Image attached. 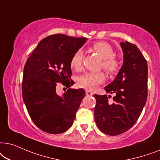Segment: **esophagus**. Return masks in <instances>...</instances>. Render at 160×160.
<instances>
[{
    "label": "esophagus",
    "mask_w": 160,
    "mask_h": 160,
    "mask_svg": "<svg viewBox=\"0 0 160 160\" xmlns=\"http://www.w3.org/2000/svg\"><path fill=\"white\" fill-rule=\"evenodd\" d=\"M86 93L87 96H92L93 95V93L91 92V91H88V90H86Z\"/></svg>",
    "instance_id": "esophagus-1"
}]
</instances>
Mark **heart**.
Returning <instances> with one entry per match:
<instances>
[{
  "label": "heart",
  "instance_id": "1",
  "mask_svg": "<svg viewBox=\"0 0 160 160\" xmlns=\"http://www.w3.org/2000/svg\"><path fill=\"white\" fill-rule=\"evenodd\" d=\"M92 50L103 58L102 67L108 74H115L120 67L118 61L113 56V48L110 44L105 42H98L93 44ZM83 52L82 50H78L72 55L70 60V66L75 71H80L82 67ZM105 76L102 72H87L78 78V86L88 90H94L99 84L104 82Z\"/></svg>",
  "mask_w": 160,
  "mask_h": 160
}]
</instances>
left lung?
<instances>
[{
	"instance_id": "1",
	"label": "left lung",
	"mask_w": 160,
	"mask_h": 160,
	"mask_svg": "<svg viewBox=\"0 0 160 160\" xmlns=\"http://www.w3.org/2000/svg\"><path fill=\"white\" fill-rule=\"evenodd\" d=\"M120 44L123 64L113 81L105 87L106 92L116 94L113 102H108L105 94L94 95L96 123L102 132L112 136L125 132L135 124L148 96L146 60L135 44L127 41Z\"/></svg>"
}]
</instances>
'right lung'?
<instances>
[{
  "mask_svg": "<svg viewBox=\"0 0 160 160\" xmlns=\"http://www.w3.org/2000/svg\"><path fill=\"white\" fill-rule=\"evenodd\" d=\"M87 38L54 34L44 38L25 65L22 98L33 122L40 129L60 134L69 129L85 97L82 88H69L59 96L56 86L69 88L74 83L70 60L86 43Z\"/></svg>",
  "mask_w": 160,
  "mask_h": 160,
  "instance_id": "add662e5",
  "label": "right lung"
}]
</instances>
